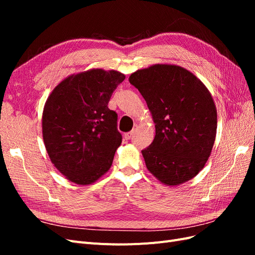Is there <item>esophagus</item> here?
I'll return each instance as SVG.
<instances>
[{
	"label": "esophagus",
	"instance_id": "34e87169",
	"mask_svg": "<svg viewBox=\"0 0 255 255\" xmlns=\"http://www.w3.org/2000/svg\"><path fill=\"white\" fill-rule=\"evenodd\" d=\"M136 128H137V126H136ZM134 128V129H133V130H130V132L126 133V134H125V136H123V137H125V139H126V140H129V139H130V137H132V135L134 134V130H135V128Z\"/></svg>",
	"mask_w": 255,
	"mask_h": 255
}]
</instances>
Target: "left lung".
I'll return each instance as SVG.
<instances>
[{
	"label": "left lung",
	"instance_id": "obj_1",
	"mask_svg": "<svg viewBox=\"0 0 255 255\" xmlns=\"http://www.w3.org/2000/svg\"><path fill=\"white\" fill-rule=\"evenodd\" d=\"M129 83L155 123V137L141 151L146 169L167 186L191 180L204 168L217 132L211 92L187 69L156 64L132 73Z\"/></svg>",
	"mask_w": 255,
	"mask_h": 255
}]
</instances>
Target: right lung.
I'll use <instances>...</instances> for the list:
<instances>
[{
  "label": "right lung",
  "instance_id": "add662e5",
  "mask_svg": "<svg viewBox=\"0 0 255 255\" xmlns=\"http://www.w3.org/2000/svg\"><path fill=\"white\" fill-rule=\"evenodd\" d=\"M125 79L119 71L90 69L69 75L45 101V149L52 164L72 183L82 186L95 183L112 167L122 136L117 129V114L107 105Z\"/></svg>",
  "mask_w": 255,
  "mask_h": 255
}]
</instances>
